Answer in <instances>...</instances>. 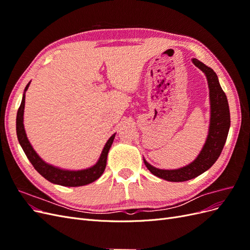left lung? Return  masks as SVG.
Listing matches in <instances>:
<instances>
[{"label": "left lung", "mask_w": 250, "mask_h": 250, "mask_svg": "<svg viewBox=\"0 0 250 250\" xmlns=\"http://www.w3.org/2000/svg\"><path fill=\"white\" fill-rule=\"evenodd\" d=\"M192 62L206 75L209 90L210 118L206 143H204L197 157L192 163L178 169H158L150 165L144 158V163H145L147 169L153 175L165 180L174 181V183L193 179L208 170L216 163L218 157L220 156L230 127V115L228 98H226V95L221 88L220 83H219L217 74L211 67L199 62L198 59L192 58Z\"/></svg>", "instance_id": "8db88e82"}]
</instances>
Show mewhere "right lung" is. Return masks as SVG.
<instances>
[{"label":"right lung","instance_id":"add662e5","mask_svg":"<svg viewBox=\"0 0 250 250\" xmlns=\"http://www.w3.org/2000/svg\"><path fill=\"white\" fill-rule=\"evenodd\" d=\"M30 85V82L26 85L21 106L18 110L17 115V135L21 147L24 150L26 156L30 163L32 164L34 169L39 172L42 177L49 180L50 183L63 186V187H81L88 184L94 183L95 180L99 178L106 167L108 151L111 147L113 139L116 137V133H113L108 141L105 144V146L100 154L99 160L92 166V167L82 169V170H66L56 167V166L50 165L44 162L42 158L36 153L32 145L30 144L24 127V109H25V97L26 92Z\"/></svg>","mask_w":250,"mask_h":250}]
</instances>
